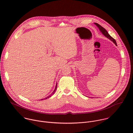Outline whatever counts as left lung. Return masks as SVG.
Listing matches in <instances>:
<instances>
[{
  "instance_id": "8db88e82",
  "label": "left lung",
  "mask_w": 133,
  "mask_h": 133,
  "mask_svg": "<svg viewBox=\"0 0 133 133\" xmlns=\"http://www.w3.org/2000/svg\"><path fill=\"white\" fill-rule=\"evenodd\" d=\"M94 24L99 28L100 31L102 33V34L104 36H105L106 37L109 38L110 40H111L112 42H113V43L115 44L116 45H117V43H116V40H115L112 37H111V36L110 35V34H109L108 32H107V31L104 28H103L102 26H101L100 24H99L97 23H94Z\"/></svg>"
}]
</instances>
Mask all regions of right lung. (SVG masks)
I'll return each instance as SVG.
<instances>
[{
	"label": "right lung",
	"mask_w": 133,
	"mask_h": 133,
	"mask_svg": "<svg viewBox=\"0 0 133 133\" xmlns=\"http://www.w3.org/2000/svg\"><path fill=\"white\" fill-rule=\"evenodd\" d=\"M57 83H56V87H55V89H54V91L52 92V93L51 94V95H49V96H48L47 97H45L44 99H41V100H43V99H48V98H50V97H51L52 95H54V93H55V91H56V89H57Z\"/></svg>",
	"instance_id": "obj_1"
}]
</instances>
